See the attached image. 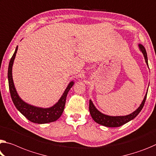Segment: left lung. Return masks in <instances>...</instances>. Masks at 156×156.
<instances>
[{"label": "left lung", "mask_w": 156, "mask_h": 156, "mask_svg": "<svg viewBox=\"0 0 156 156\" xmlns=\"http://www.w3.org/2000/svg\"><path fill=\"white\" fill-rule=\"evenodd\" d=\"M139 47L140 50L142 51L143 55H144L146 63H147V65H148V58H147V51H146V49L144 47V46L142 45V44H139ZM147 92L146 94L144 100H143L142 103H141L140 107L138 108L135 111H134L133 113L126 116L112 117V116L105 115L104 114H102L96 109L95 106L94 105L92 101L91 100H90L89 110H90V112L91 114V117H92L93 119L94 120L95 122L99 123L101 125L104 126H106V127H119L123 124H125V123H126L128 122H130V120L133 119L135 117H137V115L140 112V111L142 110L143 107H144L146 98H147Z\"/></svg>", "instance_id": "8db88e82"}]
</instances>
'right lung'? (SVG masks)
Returning a JSON list of instances; mask_svg holds the SVG:
<instances>
[{
	"label": "right lung",
	"mask_w": 156,
	"mask_h": 156,
	"mask_svg": "<svg viewBox=\"0 0 156 156\" xmlns=\"http://www.w3.org/2000/svg\"><path fill=\"white\" fill-rule=\"evenodd\" d=\"M18 49V46H16V50L12 55L10 61L9 63L8 67V83L9 89L10 91V95L12 100L13 101L14 105L17 108L19 112L22 115L25 116L29 121L35 123H47L55 122L58 120L62 114L64 109H65L66 96L69 91L70 90L71 87L73 85L74 83L71 82L69 84L67 87L65 91V92L62 96L60 99L56 104L49 108H41L38 107H34L33 105H29L26 102H24L17 94L16 89L14 87L13 78H12V66H13L14 60L15 58L16 53Z\"/></svg>",
	"instance_id": "1"
}]
</instances>
